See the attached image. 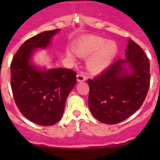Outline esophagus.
Instances as JSON below:
<instances>
[{
  "instance_id": "esophagus-1",
  "label": "esophagus",
  "mask_w": 160,
  "mask_h": 160,
  "mask_svg": "<svg viewBox=\"0 0 160 160\" xmlns=\"http://www.w3.org/2000/svg\"><path fill=\"white\" fill-rule=\"evenodd\" d=\"M77 80L78 82H83L86 80V76L83 73H79L77 75Z\"/></svg>"
}]
</instances>
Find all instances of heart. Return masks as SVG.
<instances>
[{"label":"heart","instance_id":"b5f03b06","mask_svg":"<svg viewBox=\"0 0 160 160\" xmlns=\"http://www.w3.org/2000/svg\"><path fill=\"white\" fill-rule=\"evenodd\" d=\"M73 51L77 56L86 57L87 67L90 72H99L110 66L118 52L117 45L104 38L90 35L77 42L73 46ZM67 56L74 59L73 53L67 52Z\"/></svg>","mask_w":160,"mask_h":160}]
</instances>
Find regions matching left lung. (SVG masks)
Segmentation results:
<instances>
[{"instance_id":"1","label":"left lung","mask_w":160,"mask_h":160,"mask_svg":"<svg viewBox=\"0 0 160 160\" xmlns=\"http://www.w3.org/2000/svg\"><path fill=\"white\" fill-rule=\"evenodd\" d=\"M125 60L120 59L101 75L88 80V105L93 117L114 125L133 114L144 102L150 84L149 61L142 49L129 39ZM130 66L131 74L123 66Z\"/></svg>"}]
</instances>
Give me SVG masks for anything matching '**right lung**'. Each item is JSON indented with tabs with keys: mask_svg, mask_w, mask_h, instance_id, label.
<instances>
[{
	"mask_svg": "<svg viewBox=\"0 0 160 160\" xmlns=\"http://www.w3.org/2000/svg\"><path fill=\"white\" fill-rule=\"evenodd\" d=\"M59 31L43 32L26 40L11 63V86L18 108L31 122L43 126L60 120L77 82V73L70 69L38 70L31 64L35 49L47 47Z\"/></svg>",
	"mask_w": 160,
	"mask_h": 160,
	"instance_id": "add662e5",
	"label": "right lung"
}]
</instances>
